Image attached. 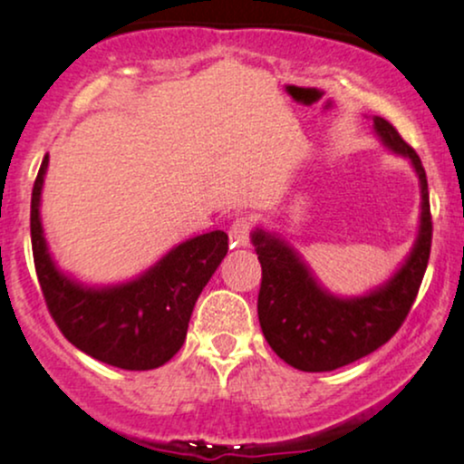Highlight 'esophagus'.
Masks as SVG:
<instances>
[{
  "instance_id": "34e87169",
  "label": "esophagus",
  "mask_w": 464,
  "mask_h": 464,
  "mask_svg": "<svg viewBox=\"0 0 464 464\" xmlns=\"http://www.w3.org/2000/svg\"><path fill=\"white\" fill-rule=\"evenodd\" d=\"M250 231H253V227H250V222L246 218H237V220H233L231 228H228V239H231V246H248L250 242Z\"/></svg>"
}]
</instances>
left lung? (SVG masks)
<instances>
[{"label":"left lung","mask_w":464,"mask_h":464,"mask_svg":"<svg viewBox=\"0 0 464 464\" xmlns=\"http://www.w3.org/2000/svg\"><path fill=\"white\" fill-rule=\"evenodd\" d=\"M372 124L391 150L412 161L423 198L417 244L408 262L384 287L362 299H335L316 285L310 270L287 244L264 231L253 233L255 253L262 264L259 324L275 353L299 371H335L386 344L406 321L428 268L432 214L423 163L391 121L372 117Z\"/></svg>","instance_id":"1"}]
</instances>
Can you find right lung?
<instances>
[{"mask_svg":"<svg viewBox=\"0 0 464 464\" xmlns=\"http://www.w3.org/2000/svg\"><path fill=\"white\" fill-rule=\"evenodd\" d=\"M47 157L32 188L30 236L41 292L56 327L73 347L124 371H150L183 347L196 299L225 259L228 236L211 231L179 244L130 284L93 290L52 264L39 220Z\"/></svg>","mask_w":464,"mask_h":464,"instance_id":"right-lung-1","label":"right lung"}]
</instances>
